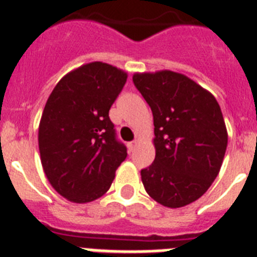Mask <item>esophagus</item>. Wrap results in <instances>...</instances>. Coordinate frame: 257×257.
I'll list each match as a JSON object with an SVG mask.
<instances>
[{
    "mask_svg": "<svg viewBox=\"0 0 257 257\" xmlns=\"http://www.w3.org/2000/svg\"><path fill=\"white\" fill-rule=\"evenodd\" d=\"M136 145H138V142H136V140H135V142H131V143H128V144H127V147H128V151H130V152H133L134 149L136 148Z\"/></svg>",
    "mask_w": 257,
    "mask_h": 257,
    "instance_id": "obj_1",
    "label": "esophagus"
}]
</instances>
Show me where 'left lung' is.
Segmentation results:
<instances>
[{"label":"left lung","mask_w":257,"mask_h":257,"mask_svg":"<svg viewBox=\"0 0 257 257\" xmlns=\"http://www.w3.org/2000/svg\"><path fill=\"white\" fill-rule=\"evenodd\" d=\"M153 113L156 158L142 170L145 190L165 207L179 208L207 192L221 169L228 131L215 96L172 70L133 76Z\"/></svg>","instance_id":"left-lung-1"}]
</instances>
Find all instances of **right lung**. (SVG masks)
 Segmentation results:
<instances>
[{"label": "right lung", "instance_id": "add662e5", "mask_svg": "<svg viewBox=\"0 0 257 257\" xmlns=\"http://www.w3.org/2000/svg\"><path fill=\"white\" fill-rule=\"evenodd\" d=\"M126 79L124 70L92 61L68 72L47 99L38 126L41 163L51 187L73 203L104 196L126 160L109 119Z\"/></svg>", "mask_w": 257, "mask_h": 257}]
</instances>
